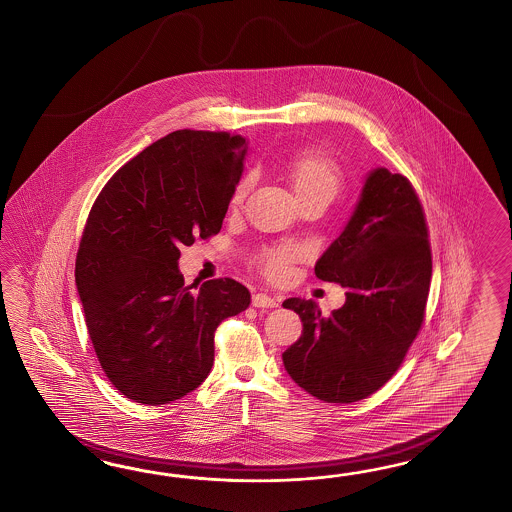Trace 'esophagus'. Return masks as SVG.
Listing matches in <instances>:
<instances>
[{
    "mask_svg": "<svg viewBox=\"0 0 512 512\" xmlns=\"http://www.w3.org/2000/svg\"><path fill=\"white\" fill-rule=\"evenodd\" d=\"M251 305L257 307V309H274V307H277V300L261 292V294H253Z\"/></svg>",
    "mask_w": 512,
    "mask_h": 512,
    "instance_id": "34e87169",
    "label": "esophagus"
}]
</instances>
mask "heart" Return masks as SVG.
I'll list each match as a JSON object with an SVG mask.
<instances>
[{
  "label": "heart",
  "mask_w": 512,
  "mask_h": 512,
  "mask_svg": "<svg viewBox=\"0 0 512 512\" xmlns=\"http://www.w3.org/2000/svg\"><path fill=\"white\" fill-rule=\"evenodd\" d=\"M287 179L298 201L320 198L329 201L337 196L342 185V174L338 164L322 151L305 150L294 155L287 164ZM251 187L250 175H244L233 190L231 203L240 205L248 196ZM296 259V250L290 246H281L266 250L261 255V268L270 279H283L288 274L290 262Z\"/></svg>",
  "instance_id": "heart-1"
}]
</instances>
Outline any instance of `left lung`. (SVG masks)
<instances>
[{
	"label": "left lung",
	"instance_id": "1",
	"mask_svg": "<svg viewBox=\"0 0 512 512\" xmlns=\"http://www.w3.org/2000/svg\"><path fill=\"white\" fill-rule=\"evenodd\" d=\"M424 209L407 177L374 168L337 240L314 266L346 290L324 316L316 301L288 298L303 331L283 353L298 387L327 403H353L383 387L424 322L431 285Z\"/></svg>",
	"mask_w": 512,
	"mask_h": 512
}]
</instances>
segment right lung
<instances>
[{"instance_id": "1", "label": "right lung", "mask_w": 512, "mask_h": 512, "mask_svg": "<svg viewBox=\"0 0 512 512\" xmlns=\"http://www.w3.org/2000/svg\"><path fill=\"white\" fill-rule=\"evenodd\" d=\"M246 138L181 129L153 142L94 201L75 285L98 361L125 398L164 405L196 390L214 331L250 307V290L212 279L192 290L181 246L220 233L244 170Z\"/></svg>"}]
</instances>
